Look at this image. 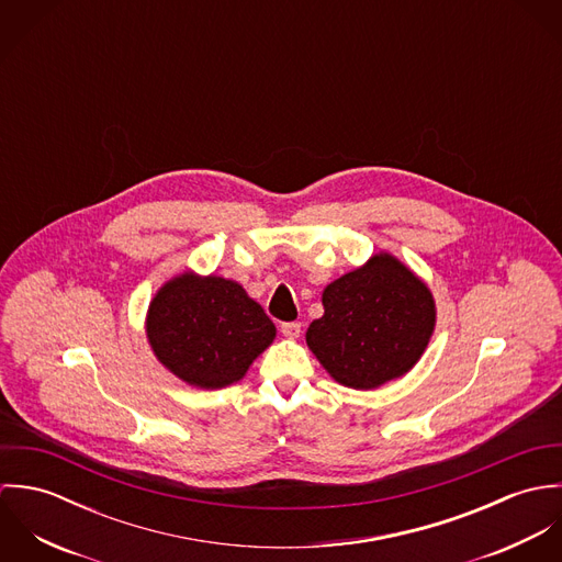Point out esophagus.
Returning a JSON list of instances; mask_svg holds the SVG:
<instances>
[{
	"label": "esophagus",
	"instance_id": "1",
	"mask_svg": "<svg viewBox=\"0 0 562 562\" xmlns=\"http://www.w3.org/2000/svg\"><path fill=\"white\" fill-rule=\"evenodd\" d=\"M301 328H303L301 322H283V324H281V333H283L288 339L301 337Z\"/></svg>",
	"mask_w": 562,
	"mask_h": 562
}]
</instances>
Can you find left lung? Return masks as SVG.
<instances>
[{"label": "left lung", "instance_id": "1", "mask_svg": "<svg viewBox=\"0 0 562 562\" xmlns=\"http://www.w3.org/2000/svg\"><path fill=\"white\" fill-rule=\"evenodd\" d=\"M322 305L324 316L307 328V346L337 383L352 390L401 379L435 330L428 285L390 252L328 283Z\"/></svg>", "mask_w": 562, "mask_h": 562}]
</instances>
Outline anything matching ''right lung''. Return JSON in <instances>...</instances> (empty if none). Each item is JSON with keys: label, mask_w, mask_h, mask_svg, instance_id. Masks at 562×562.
Returning a JSON list of instances; mask_svg holds the SVG:
<instances>
[{"label": "right lung", "mask_w": 562, "mask_h": 562, "mask_svg": "<svg viewBox=\"0 0 562 562\" xmlns=\"http://www.w3.org/2000/svg\"><path fill=\"white\" fill-rule=\"evenodd\" d=\"M277 328L240 283L183 272L164 283L147 312V337L177 379L201 390L238 383Z\"/></svg>", "instance_id": "right-lung-1"}]
</instances>
